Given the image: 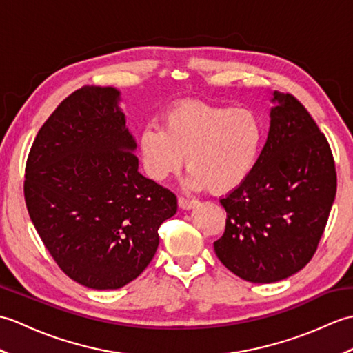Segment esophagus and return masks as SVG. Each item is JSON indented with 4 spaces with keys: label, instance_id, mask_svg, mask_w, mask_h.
<instances>
[{
    "label": "esophagus",
    "instance_id": "esophagus-1",
    "mask_svg": "<svg viewBox=\"0 0 353 353\" xmlns=\"http://www.w3.org/2000/svg\"><path fill=\"white\" fill-rule=\"evenodd\" d=\"M179 206L185 211H188V209H192L194 206H197V201L196 200H190V199H185V197H179Z\"/></svg>",
    "mask_w": 353,
    "mask_h": 353
}]
</instances>
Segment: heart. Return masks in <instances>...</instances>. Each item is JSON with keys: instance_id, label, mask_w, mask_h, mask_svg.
I'll use <instances>...</instances> for the list:
<instances>
[{"instance_id": "1", "label": "heart", "mask_w": 353, "mask_h": 353, "mask_svg": "<svg viewBox=\"0 0 353 353\" xmlns=\"http://www.w3.org/2000/svg\"><path fill=\"white\" fill-rule=\"evenodd\" d=\"M264 138V121L253 109L186 101L163 115V127L148 124L139 132L138 152L156 182L179 172L186 156L190 188L223 194L252 174Z\"/></svg>"}]
</instances>
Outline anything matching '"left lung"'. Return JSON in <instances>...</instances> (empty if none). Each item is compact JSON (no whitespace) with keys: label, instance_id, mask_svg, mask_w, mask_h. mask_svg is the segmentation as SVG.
Here are the masks:
<instances>
[{"label":"left lung","instance_id":"obj_1","mask_svg":"<svg viewBox=\"0 0 353 353\" xmlns=\"http://www.w3.org/2000/svg\"><path fill=\"white\" fill-rule=\"evenodd\" d=\"M270 129L252 174L220 199L226 229L214 243L244 281L287 279L311 261L336 192L331 147L303 104L274 91Z\"/></svg>","mask_w":353,"mask_h":353}]
</instances>
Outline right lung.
I'll return each instance as SVG.
<instances>
[{
  "label": "right lung",
  "instance_id": "right-lung-1",
  "mask_svg": "<svg viewBox=\"0 0 353 353\" xmlns=\"http://www.w3.org/2000/svg\"><path fill=\"white\" fill-rule=\"evenodd\" d=\"M115 88L83 86L41 127L28 153L30 219L62 272L88 288L117 290L144 272L177 199L138 171Z\"/></svg>",
  "mask_w": 353,
  "mask_h": 353
}]
</instances>
